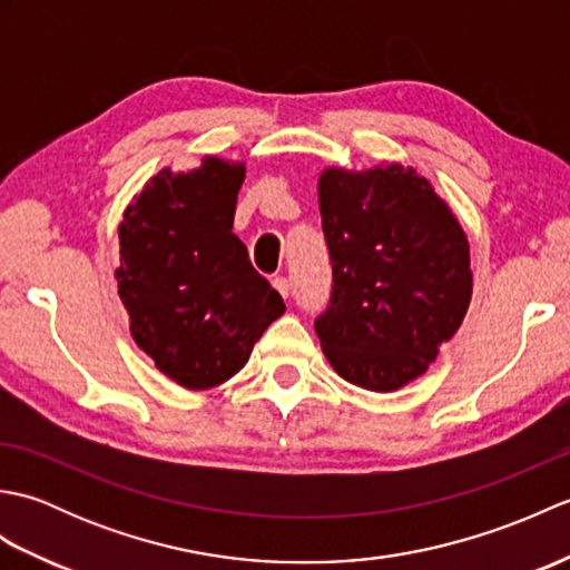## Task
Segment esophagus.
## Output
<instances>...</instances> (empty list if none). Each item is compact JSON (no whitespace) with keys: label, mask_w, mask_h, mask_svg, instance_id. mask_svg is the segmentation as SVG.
Here are the masks:
<instances>
[{"label":"esophagus","mask_w":570,"mask_h":570,"mask_svg":"<svg viewBox=\"0 0 570 570\" xmlns=\"http://www.w3.org/2000/svg\"><path fill=\"white\" fill-rule=\"evenodd\" d=\"M272 286H274L276 292L282 294L284 298H288V292H292V284H288V278H286V276H276L274 282H272Z\"/></svg>","instance_id":"1"}]
</instances>
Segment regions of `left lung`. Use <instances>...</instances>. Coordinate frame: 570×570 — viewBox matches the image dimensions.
<instances>
[{"mask_svg":"<svg viewBox=\"0 0 570 570\" xmlns=\"http://www.w3.org/2000/svg\"><path fill=\"white\" fill-rule=\"evenodd\" d=\"M318 205L333 262L331 306L316 318L323 355L362 390H402L468 313L463 227L431 180L402 164L325 168Z\"/></svg>","mask_w":570,"mask_h":570,"instance_id":"left-lung-1","label":"left lung"}]
</instances>
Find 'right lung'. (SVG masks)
Segmentation results:
<instances>
[{
	"mask_svg": "<svg viewBox=\"0 0 570 570\" xmlns=\"http://www.w3.org/2000/svg\"><path fill=\"white\" fill-rule=\"evenodd\" d=\"M245 164L205 156L161 168L119 223V298L129 333L159 372L210 390L247 365L254 343L286 311L233 233Z\"/></svg>",
	"mask_w": 570,
	"mask_h": 570,
	"instance_id": "obj_1",
	"label": "right lung"
}]
</instances>
